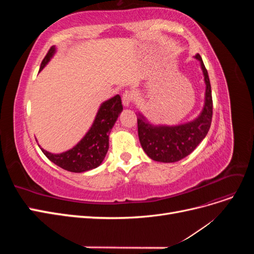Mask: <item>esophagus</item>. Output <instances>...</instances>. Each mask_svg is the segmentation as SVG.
<instances>
[{"instance_id": "1", "label": "esophagus", "mask_w": 254, "mask_h": 254, "mask_svg": "<svg viewBox=\"0 0 254 254\" xmlns=\"http://www.w3.org/2000/svg\"><path fill=\"white\" fill-rule=\"evenodd\" d=\"M132 98H133V96H132L131 92L125 91L124 93H123V95H122L123 105H124L125 107H129L130 104H131V102H132Z\"/></svg>"}]
</instances>
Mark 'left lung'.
I'll use <instances>...</instances> for the list:
<instances>
[{
	"label": "left lung",
	"mask_w": 254,
	"mask_h": 254,
	"mask_svg": "<svg viewBox=\"0 0 254 254\" xmlns=\"http://www.w3.org/2000/svg\"><path fill=\"white\" fill-rule=\"evenodd\" d=\"M200 64L205 83L204 104L197 118L179 125L151 124L139 112L137 117V133L142 148L150 159L163 163H174L189 156L201 143L209 131L213 102L209 75L199 54L194 56Z\"/></svg>",
	"instance_id": "obj_1"
}]
</instances>
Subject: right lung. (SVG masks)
<instances>
[{"mask_svg": "<svg viewBox=\"0 0 254 254\" xmlns=\"http://www.w3.org/2000/svg\"><path fill=\"white\" fill-rule=\"evenodd\" d=\"M55 53L56 47L53 45L42 60L39 72L50 63ZM122 111V99L118 94L99 106L93 124L73 148L61 153H52L41 146L40 148L50 161L67 172L83 173L93 170L102 164L107 155L110 131Z\"/></svg>", "mask_w": 254, "mask_h": 254, "instance_id": "add662e5", "label": "right lung"}]
</instances>
